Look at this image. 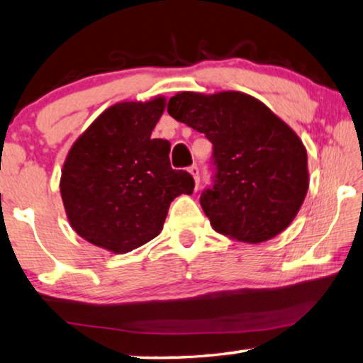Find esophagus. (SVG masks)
<instances>
[{
  "label": "esophagus",
  "instance_id": "1",
  "mask_svg": "<svg viewBox=\"0 0 363 363\" xmlns=\"http://www.w3.org/2000/svg\"><path fill=\"white\" fill-rule=\"evenodd\" d=\"M189 173L194 176L195 184H196V186H199V182H200V169H199V167H196V164H192V167H189Z\"/></svg>",
  "mask_w": 363,
  "mask_h": 363
}]
</instances>
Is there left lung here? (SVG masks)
Wrapping results in <instances>:
<instances>
[{"label":"left lung","mask_w":363,"mask_h":363,"mask_svg":"<svg viewBox=\"0 0 363 363\" xmlns=\"http://www.w3.org/2000/svg\"><path fill=\"white\" fill-rule=\"evenodd\" d=\"M168 113L213 144V186L201 190L200 205L214 230L261 243L290 225L309 187L307 153L290 126L235 91L179 93Z\"/></svg>","instance_id":"1"}]
</instances>
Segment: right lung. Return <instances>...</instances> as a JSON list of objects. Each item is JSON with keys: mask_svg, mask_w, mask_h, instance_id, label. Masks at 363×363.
Instances as JSON below:
<instances>
[{"mask_svg": "<svg viewBox=\"0 0 363 363\" xmlns=\"http://www.w3.org/2000/svg\"><path fill=\"white\" fill-rule=\"evenodd\" d=\"M164 99L107 108L67 155L60 195L73 229L112 253H128L163 229L169 203L192 194L187 171L169 163V143L150 134Z\"/></svg>", "mask_w": 363, "mask_h": 363, "instance_id": "right-lung-1", "label": "right lung"}]
</instances>
